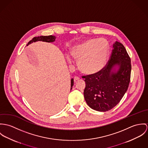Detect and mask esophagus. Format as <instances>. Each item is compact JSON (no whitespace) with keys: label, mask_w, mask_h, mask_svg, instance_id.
I'll list each match as a JSON object with an SVG mask.
<instances>
[{"label":"esophagus","mask_w":148,"mask_h":148,"mask_svg":"<svg viewBox=\"0 0 148 148\" xmlns=\"http://www.w3.org/2000/svg\"><path fill=\"white\" fill-rule=\"evenodd\" d=\"M79 79V77H74V82H76V81H78Z\"/></svg>","instance_id":"1"}]
</instances>
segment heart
I'll list each match as a JSON object with an SVG mask.
<instances>
[{
	"label": "heart",
	"instance_id": "1",
	"mask_svg": "<svg viewBox=\"0 0 148 148\" xmlns=\"http://www.w3.org/2000/svg\"><path fill=\"white\" fill-rule=\"evenodd\" d=\"M108 41L104 38H90L73 47L71 57L78 62L80 71L86 74L99 72L106 66L109 54ZM69 62L71 60L67 58Z\"/></svg>",
	"mask_w": 148,
	"mask_h": 148
}]
</instances>
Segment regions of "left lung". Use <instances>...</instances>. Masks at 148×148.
I'll return each mask as SVG.
<instances>
[{
	"label": "left lung",
	"mask_w": 148,
	"mask_h": 148,
	"mask_svg": "<svg viewBox=\"0 0 148 148\" xmlns=\"http://www.w3.org/2000/svg\"><path fill=\"white\" fill-rule=\"evenodd\" d=\"M131 73V58L124 45L116 41L107 66L97 73L82 77L86 83L84 97L88 106L99 112L115 107L128 90Z\"/></svg>",
	"instance_id": "1"
}]
</instances>
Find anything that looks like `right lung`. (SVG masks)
Returning <instances> with one entry per match:
<instances>
[{
	"label": "right lung",
	"mask_w": 148,
	"mask_h": 148,
	"mask_svg": "<svg viewBox=\"0 0 148 148\" xmlns=\"http://www.w3.org/2000/svg\"><path fill=\"white\" fill-rule=\"evenodd\" d=\"M56 37L54 36H38V37H35L32 38V40H31L27 44V46H28V45L36 42V41H44V42H53L54 41H55ZM74 85V79L73 78H72L71 79V88L70 90H71L72 87Z\"/></svg>",
	"instance_id": "add662e5"
}]
</instances>
